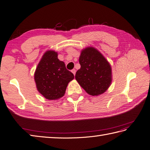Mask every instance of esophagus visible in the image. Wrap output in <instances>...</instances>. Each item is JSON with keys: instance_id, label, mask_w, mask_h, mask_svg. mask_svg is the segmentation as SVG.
Wrapping results in <instances>:
<instances>
[{"instance_id": "34e87169", "label": "esophagus", "mask_w": 150, "mask_h": 150, "mask_svg": "<svg viewBox=\"0 0 150 150\" xmlns=\"http://www.w3.org/2000/svg\"><path fill=\"white\" fill-rule=\"evenodd\" d=\"M71 72H72V74H73L74 76H75V74H76V69H72V71H71Z\"/></svg>"}]
</instances>
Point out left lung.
Returning a JSON list of instances; mask_svg holds the SVG:
<instances>
[{
  "mask_svg": "<svg viewBox=\"0 0 150 150\" xmlns=\"http://www.w3.org/2000/svg\"><path fill=\"white\" fill-rule=\"evenodd\" d=\"M79 62L81 68L75 76L79 84L91 96L105 93L112 83V69L102 53L94 47H87L81 51Z\"/></svg>",
  "mask_w": 150,
  "mask_h": 150,
  "instance_id": "1",
  "label": "left lung"
}]
</instances>
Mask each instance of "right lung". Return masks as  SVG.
<instances>
[{
	"label": "right lung",
	"mask_w": 150,
	"mask_h": 150,
	"mask_svg": "<svg viewBox=\"0 0 150 150\" xmlns=\"http://www.w3.org/2000/svg\"><path fill=\"white\" fill-rule=\"evenodd\" d=\"M57 56V52L53 50L45 52L34 75L39 93L49 100H57L64 96L68 84L74 78Z\"/></svg>",
	"instance_id": "1"
}]
</instances>
